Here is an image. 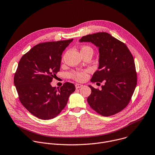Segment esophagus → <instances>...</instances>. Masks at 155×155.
Returning <instances> with one entry per match:
<instances>
[{"mask_svg": "<svg viewBox=\"0 0 155 155\" xmlns=\"http://www.w3.org/2000/svg\"><path fill=\"white\" fill-rule=\"evenodd\" d=\"M83 86V84H75V88L76 89H78V88H80Z\"/></svg>", "mask_w": 155, "mask_h": 155, "instance_id": "obj_1", "label": "esophagus"}]
</instances>
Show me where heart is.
Here are the masks:
<instances>
[{
  "mask_svg": "<svg viewBox=\"0 0 155 155\" xmlns=\"http://www.w3.org/2000/svg\"><path fill=\"white\" fill-rule=\"evenodd\" d=\"M86 51H91L93 53V49L89 45H84L81 48V52H86ZM87 71L83 70L79 71H72L70 73V77L78 81H83L87 78Z\"/></svg>",
  "mask_w": 155,
  "mask_h": 155,
  "instance_id": "1",
  "label": "heart"
}]
</instances>
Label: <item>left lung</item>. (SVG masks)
<instances>
[{
    "mask_svg": "<svg viewBox=\"0 0 155 155\" xmlns=\"http://www.w3.org/2000/svg\"><path fill=\"white\" fill-rule=\"evenodd\" d=\"M80 42H91L99 50L98 69L91 81H104L101 89L89 85L87 97L90 107L103 116L114 115L129 104L137 84V73L133 57L127 46L106 32L83 36Z\"/></svg>",
    "mask_w": 155,
    "mask_h": 155,
    "instance_id": "1",
    "label": "left lung"
}]
</instances>
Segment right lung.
Segmentation results:
<instances>
[{
    "label": "right lung",
    "mask_w": 155,
    "mask_h": 155,
    "mask_svg": "<svg viewBox=\"0 0 155 155\" xmlns=\"http://www.w3.org/2000/svg\"><path fill=\"white\" fill-rule=\"evenodd\" d=\"M73 39L38 44L21 58L14 83L22 105L42 120L57 117L66 107L75 85L66 82L60 88L50 83L60 71L61 55Z\"/></svg>",
    "instance_id": "add662e5"
}]
</instances>
